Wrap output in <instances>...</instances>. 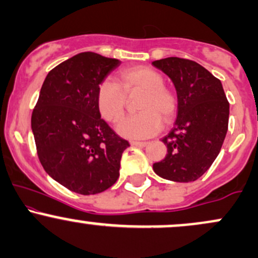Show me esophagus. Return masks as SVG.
<instances>
[{
  "label": "esophagus",
  "instance_id": "esophagus-1",
  "mask_svg": "<svg viewBox=\"0 0 258 258\" xmlns=\"http://www.w3.org/2000/svg\"><path fill=\"white\" fill-rule=\"evenodd\" d=\"M147 142H139V141H131V146L135 147H146L147 146Z\"/></svg>",
  "mask_w": 258,
  "mask_h": 258
}]
</instances>
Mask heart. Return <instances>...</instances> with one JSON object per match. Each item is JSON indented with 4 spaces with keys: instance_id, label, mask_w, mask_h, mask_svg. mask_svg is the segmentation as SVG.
Wrapping results in <instances>:
<instances>
[{
    "instance_id": "heart-1",
    "label": "heart",
    "mask_w": 258,
    "mask_h": 258,
    "mask_svg": "<svg viewBox=\"0 0 258 258\" xmlns=\"http://www.w3.org/2000/svg\"><path fill=\"white\" fill-rule=\"evenodd\" d=\"M117 81L103 80L97 88V106L104 120L116 123L125 115L127 96L143 92L138 102V114L127 117L117 127L127 138H147L161 128L162 120L170 123L178 110V98L173 90L165 86L164 76L149 67L123 68Z\"/></svg>"
}]
</instances>
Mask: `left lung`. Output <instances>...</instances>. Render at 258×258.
I'll return each mask as SVG.
<instances>
[{
	"label": "left lung",
	"mask_w": 258,
	"mask_h": 258,
	"mask_svg": "<svg viewBox=\"0 0 258 258\" xmlns=\"http://www.w3.org/2000/svg\"><path fill=\"white\" fill-rule=\"evenodd\" d=\"M154 67L172 80L178 98L173 128L161 139L167 147L154 172L174 182H193L209 170L228 131L229 103L221 81L197 61L170 57Z\"/></svg>",
	"instance_id": "left-lung-1"
}]
</instances>
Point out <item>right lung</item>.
Wrapping results in <instances>:
<instances>
[{
  "label": "right lung",
  "mask_w": 258,
  "mask_h": 258,
  "mask_svg": "<svg viewBox=\"0 0 258 258\" xmlns=\"http://www.w3.org/2000/svg\"><path fill=\"white\" fill-rule=\"evenodd\" d=\"M119 64L93 52L74 55L48 73L32 111L41 165L75 193H102L120 176L130 143L100 117L96 99L98 85Z\"/></svg>",
  "instance_id": "add662e5"
}]
</instances>
